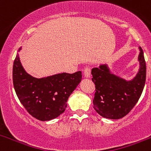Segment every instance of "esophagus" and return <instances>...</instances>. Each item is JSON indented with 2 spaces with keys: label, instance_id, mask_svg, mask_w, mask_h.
I'll return each instance as SVG.
<instances>
[{
  "label": "esophagus",
  "instance_id": "esophagus-1",
  "mask_svg": "<svg viewBox=\"0 0 151 151\" xmlns=\"http://www.w3.org/2000/svg\"><path fill=\"white\" fill-rule=\"evenodd\" d=\"M84 76H85V78H90L91 68L89 66H86L84 69Z\"/></svg>",
  "mask_w": 151,
  "mask_h": 151
}]
</instances>
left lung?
<instances>
[{"instance_id": "1", "label": "left lung", "mask_w": 151, "mask_h": 151, "mask_svg": "<svg viewBox=\"0 0 151 151\" xmlns=\"http://www.w3.org/2000/svg\"><path fill=\"white\" fill-rule=\"evenodd\" d=\"M139 48V71L131 81L110 73L106 65L91 69V80L95 85L93 106L101 116L110 119L122 118L139 100L146 81V63L143 50Z\"/></svg>"}]
</instances>
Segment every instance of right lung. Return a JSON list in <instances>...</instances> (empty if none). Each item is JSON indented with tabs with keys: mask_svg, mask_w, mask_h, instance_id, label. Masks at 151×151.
Returning <instances> with one entry per match:
<instances>
[{
	"mask_svg": "<svg viewBox=\"0 0 151 151\" xmlns=\"http://www.w3.org/2000/svg\"><path fill=\"white\" fill-rule=\"evenodd\" d=\"M81 79V71L36 78L25 71L18 54L13 63V82L16 94L28 113L41 121L57 118L65 111L68 98Z\"/></svg>",
	"mask_w": 151,
	"mask_h": 151,
	"instance_id": "add662e5",
	"label": "right lung"
}]
</instances>
